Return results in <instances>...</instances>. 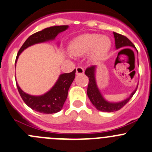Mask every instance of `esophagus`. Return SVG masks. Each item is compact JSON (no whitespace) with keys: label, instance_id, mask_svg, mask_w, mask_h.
<instances>
[{"label":"esophagus","instance_id":"34e87169","mask_svg":"<svg viewBox=\"0 0 152 152\" xmlns=\"http://www.w3.org/2000/svg\"><path fill=\"white\" fill-rule=\"evenodd\" d=\"M85 73V70L82 68V67H76V75H81V74H84Z\"/></svg>","mask_w":152,"mask_h":152}]
</instances>
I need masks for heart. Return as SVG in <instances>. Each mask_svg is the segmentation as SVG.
<instances>
[{"label": "heart", "instance_id": "b5f03b06", "mask_svg": "<svg viewBox=\"0 0 152 152\" xmlns=\"http://www.w3.org/2000/svg\"><path fill=\"white\" fill-rule=\"evenodd\" d=\"M111 47L110 39L105 35L91 33L76 37L70 42L69 50L73 56H80L89 53V59L97 61L109 52Z\"/></svg>", "mask_w": 152, "mask_h": 152}]
</instances>
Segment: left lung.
Wrapping results in <instances>:
<instances>
[{"label":"left lung","instance_id":"1","mask_svg":"<svg viewBox=\"0 0 152 152\" xmlns=\"http://www.w3.org/2000/svg\"><path fill=\"white\" fill-rule=\"evenodd\" d=\"M113 35H114V39H115L116 49H120V48H125V47H131V48H135L134 45L127 37L117 33V32H113ZM135 50H137L136 48ZM96 66H91V67L87 68L85 72V75L89 79L87 94H88V96L91 100V103L94 104V106L97 110L103 112H113L121 109L132 99V97L136 92L137 87L126 99L117 102H109L103 97L102 94H101L99 89L98 88L96 81Z\"/></svg>","mask_w":152,"mask_h":152}]
</instances>
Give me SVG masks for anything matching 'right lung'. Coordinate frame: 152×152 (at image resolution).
Returning a JSON list of instances; mask_svg holds the SVG:
<instances>
[{
  "instance_id": "right-lung-1",
  "label": "right lung",
  "mask_w": 152,
  "mask_h": 152,
  "mask_svg": "<svg viewBox=\"0 0 152 152\" xmlns=\"http://www.w3.org/2000/svg\"><path fill=\"white\" fill-rule=\"evenodd\" d=\"M68 27L69 26L67 25L54 26L32 34L25 41L23 45L19 50L16 57L15 63L17 62L19 55L25 49L35 44L43 43V42L54 40L58 34L65 31ZM75 73H76V69L71 73L61 74L58 76V80L53 86V88L45 94L41 96H33L26 94L20 89L17 82L16 85L22 99L30 108L42 113H47V114L55 113L62 109L64 102L67 97L69 88L75 79L76 76Z\"/></svg>"
}]
</instances>
